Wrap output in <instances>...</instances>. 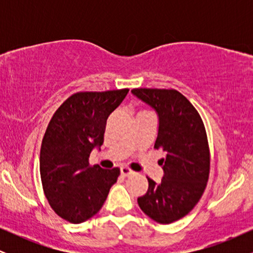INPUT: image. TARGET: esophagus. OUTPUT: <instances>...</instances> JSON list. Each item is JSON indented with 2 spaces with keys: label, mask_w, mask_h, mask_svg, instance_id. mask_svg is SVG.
Instances as JSON below:
<instances>
[{
  "label": "esophagus",
  "mask_w": 253,
  "mask_h": 253,
  "mask_svg": "<svg viewBox=\"0 0 253 253\" xmlns=\"http://www.w3.org/2000/svg\"><path fill=\"white\" fill-rule=\"evenodd\" d=\"M120 172H121V175L125 176V177H128V176L134 173L132 170L128 169V168H126V167H121L120 168Z\"/></svg>",
  "instance_id": "1"
}]
</instances>
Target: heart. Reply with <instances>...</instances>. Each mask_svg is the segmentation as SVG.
Segmentation results:
<instances>
[{
  "mask_svg": "<svg viewBox=\"0 0 253 253\" xmlns=\"http://www.w3.org/2000/svg\"><path fill=\"white\" fill-rule=\"evenodd\" d=\"M139 113H145V112H139ZM139 113H138V114H139Z\"/></svg>",
  "mask_w": 253,
  "mask_h": 253,
  "instance_id": "1",
  "label": "heart"
}]
</instances>
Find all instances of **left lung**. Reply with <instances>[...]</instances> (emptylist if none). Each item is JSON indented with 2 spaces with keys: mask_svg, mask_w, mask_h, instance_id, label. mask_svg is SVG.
Wrapping results in <instances>:
<instances>
[{
  "mask_svg": "<svg viewBox=\"0 0 253 253\" xmlns=\"http://www.w3.org/2000/svg\"><path fill=\"white\" fill-rule=\"evenodd\" d=\"M132 94L155 109L158 134L155 149L164 175L155 182L147 177L149 189L138 197L147 216L171 223L187 215L201 199L210 176V149L202 119L181 92L173 89H133Z\"/></svg>",
  "mask_w": 253,
  "mask_h": 253,
  "instance_id": "obj_1",
  "label": "left lung"
}]
</instances>
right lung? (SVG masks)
Returning <instances> with one entry per match:
<instances>
[{"label": "right lung", "instance_id": "add662e5", "mask_svg": "<svg viewBox=\"0 0 253 253\" xmlns=\"http://www.w3.org/2000/svg\"><path fill=\"white\" fill-rule=\"evenodd\" d=\"M128 89L77 92L52 117L40 150L43 193L66 221H86L102 208L119 168L90 167L89 156L103 144L107 119L126 97Z\"/></svg>", "mask_w": 253, "mask_h": 253}]
</instances>
